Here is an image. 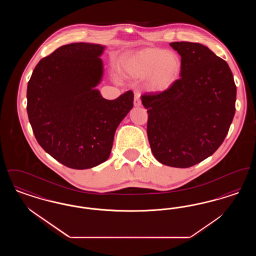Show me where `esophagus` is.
I'll list each match as a JSON object with an SVG mask.
<instances>
[{
    "label": "esophagus",
    "instance_id": "esophagus-1",
    "mask_svg": "<svg viewBox=\"0 0 256 256\" xmlns=\"http://www.w3.org/2000/svg\"><path fill=\"white\" fill-rule=\"evenodd\" d=\"M140 96H141V95H140V93H138V92H136V93L134 94V106H140L142 104Z\"/></svg>",
    "mask_w": 256,
    "mask_h": 256
}]
</instances>
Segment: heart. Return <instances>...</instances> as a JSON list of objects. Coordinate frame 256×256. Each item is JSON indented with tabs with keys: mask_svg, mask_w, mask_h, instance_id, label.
<instances>
[{
	"mask_svg": "<svg viewBox=\"0 0 256 256\" xmlns=\"http://www.w3.org/2000/svg\"><path fill=\"white\" fill-rule=\"evenodd\" d=\"M122 69L128 76L146 78V87L150 90L164 92L180 78L182 62L180 56L172 50L148 48L124 58Z\"/></svg>",
	"mask_w": 256,
	"mask_h": 256,
	"instance_id": "1",
	"label": "heart"
}]
</instances>
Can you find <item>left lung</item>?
I'll use <instances>...</instances> for the list:
<instances>
[{"label": "left lung", "instance_id": "left-lung-1", "mask_svg": "<svg viewBox=\"0 0 256 256\" xmlns=\"http://www.w3.org/2000/svg\"><path fill=\"white\" fill-rule=\"evenodd\" d=\"M170 46L182 58V78L170 89L141 100L154 158L170 167L189 168L224 142L235 114L236 86L228 64L206 46L192 42Z\"/></svg>", "mask_w": 256, "mask_h": 256}]
</instances>
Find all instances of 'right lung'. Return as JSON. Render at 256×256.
<instances>
[{
    "label": "right lung",
    "mask_w": 256,
    "mask_h": 256,
    "mask_svg": "<svg viewBox=\"0 0 256 256\" xmlns=\"http://www.w3.org/2000/svg\"><path fill=\"white\" fill-rule=\"evenodd\" d=\"M104 49L82 42L61 46L38 62L28 84L26 111L38 144L76 170L108 159L115 132L134 108L132 91L110 100L96 88Z\"/></svg>",
    "instance_id": "obj_1"
}]
</instances>
